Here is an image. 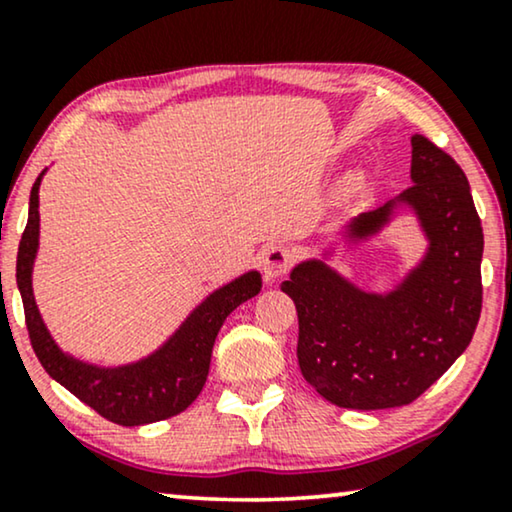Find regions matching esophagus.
Returning a JSON list of instances; mask_svg holds the SVG:
<instances>
[{"label":"esophagus","instance_id":"esophagus-1","mask_svg":"<svg viewBox=\"0 0 512 512\" xmlns=\"http://www.w3.org/2000/svg\"><path fill=\"white\" fill-rule=\"evenodd\" d=\"M291 265V251L282 247V244H272L265 249L263 254V275L268 282H275L277 277H282Z\"/></svg>","mask_w":512,"mask_h":512}]
</instances>
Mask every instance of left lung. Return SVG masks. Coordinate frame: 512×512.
<instances>
[{"label": "left lung", "mask_w": 512, "mask_h": 512, "mask_svg": "<svg viewBox=\"0 0 512 512\" xmlns=\"http://www.w3.org/2000/svg\"><path fill=\"white\" fill-rule=\"evenodd\" d=\"M412 186L340 228L347 249L380 235L410 212L426 249L389 291H366L319 258L300 261L282 291L298 312V366L338 408H401L422 396L464 354L482 310V237L461 167L422 135H412Z\"/></svg>", "instance_id": "1"}]
</instances>
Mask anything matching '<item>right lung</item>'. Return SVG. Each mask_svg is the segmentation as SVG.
<instances>
[{
    "label": "right lung",
    "mask_w": 512,
    "mask_h": 512,
    "mask_svg": "<svg viewBox=\"0 0 512 512\" xmlns=\"http://www.w3.org/2000/svg\"><path fill=\"white\" fill-rule=\"evenodd\" d=\"M44 174L46 170L32 186L30 212L16 261V282L34 354L55 382L109 422L142 426L179 415L205 387L214 340L223 321L237 305L261 293V272L249 270L214 289L193 307L177 331L144 359L123 366H97L76 359L55 342L41 319L32 291L34 258L39 251V186Z\"/></svg>",
    "instance_id": "obj_1"
}]
</instances>
